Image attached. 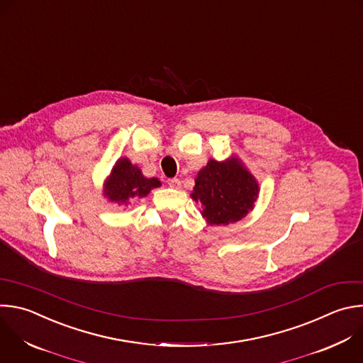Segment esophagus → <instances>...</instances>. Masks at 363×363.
Here are the masks:
<instances>
[{
	"mask_svg": "<svg viewBox=\"0 0 363 363\" xmlns=\"http://www.w3.org/2000/svg\"><path fill=\"white\" fill-rule=\"evenodd\" d=\"M168 185L174 189H179L181 188V181L178 178H171V179H168Z\"/></svg>",
	"mask_w": 363,
	"mask_h": 363,
	"instance_id": "34e87169",
	"label": "esophagus"
}]
</instances>
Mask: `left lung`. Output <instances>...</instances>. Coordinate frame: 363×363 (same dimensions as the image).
<instances>
[{"instance_id": "1", "label": "left lung", "mask_w": 363, "mask_h": 363, "mask_svg": "<svg viewBox=\"0 0 363 363\" xmlns=\"http://www.w3.org/2000/svg\"><path fill=\"white\" fill-rule=\"evenodd\" d=\"M259 184L242 160L230 155L225 161L209 160L199 169L191 198L202 205L201 215L213 226L235 223L255 208Z\"/></svg>"}]
</instances>
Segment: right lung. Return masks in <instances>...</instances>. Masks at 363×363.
Segmentation results:
<instances>
[{
  "mask_svg": "<svg viewBox=\"0 0 363 363\" xmlns=\"http://www.w3.org/2000/svg\"><path fill=\"white\" fill-rule=\"evenodd\" d=\"M161 181L158 178H147L144 177L143 171L134 165L127 157L119 158L109 175L106 177L102 195L109 202L125 205L133 198H144L147 196L154 188H160Z\"/></svg>",
  "mask_w": 363,
  "mask_h": 363,
  "instance_id": "add662e5",
  "label": "right lung"
}]
</instances>
